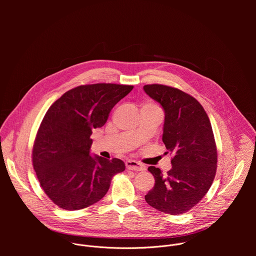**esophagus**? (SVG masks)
Here are the masks:
<instances>
[{"instance_id":"1","label":"esophagus","mask_w":256,"mask_h":256,"mask_svg":"<svg viewBox=\"0 0 256 256\" xmlns=\"http://www.w3.org/2000/svg\"><path fill=\"white\" fill-rule=\"evenodd\" d=\"M126 166L128 170H132V171H142L144 169V165H142L140 163L134 161V160H128L126 162Z\"/></svg>"}]
</instances>
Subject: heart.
Listing matches in <instances>:
<instances>
[{
  "instance_id": "b5f03b06",
  "label": "heart",
  "mask_w": 256,
  "mask_h": 256,
  "mask_svg": "<svg viewBox=\"0 0 256 256\" xmlns=\"http://www.w3.org/2000/svg\"><path fill=\"white\" fill-rule=\"evenodd\" d=\"M140 109H158V110H161L160 107L156 103H154L152 101H146V102H144Z\"/></svg>"
}]
</instances>
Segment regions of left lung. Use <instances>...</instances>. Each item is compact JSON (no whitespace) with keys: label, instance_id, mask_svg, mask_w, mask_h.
I'll return each mask as SVG.
<instances>
[{"label":"left lung","instance_id":"left-lung-1","mask_svg":"<svg viewBox=\"0 0 256 256\" xmlns=\"http://www.w3.org/2000/svg\"><path fill=\"white\" fill-rule=\"evenodd\" d=\"M144 90L164 109L162 140L165 154L173 155L166 174L155 166L148 168L155 186L144 200L162 212L184 214L202 200L214 179L218 153L212 124L202 104L190 94L161 84L144 85Z\"/></svg>","mask_w":256,"mask_h":256}]
</instances>
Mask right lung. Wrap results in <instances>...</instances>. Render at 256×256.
Returning a JSON list of instances; mask_svg holds the SVG:
<instances>
[{"instance_id":"right-lung-1","label":"right lung","mask_w":256,"mask_h":256,"mask_svg":"<svg viewBox=\"0 0 256 256\" xmlns=\"http://www.w3.org/2000/svg\"><path fill=\"white\" fill-rule=\"evenodd\" d=\"M134 86L81 85L66 91L46 112L36 134L32 164L46 194L66 210L88 208L108 192L124 161L89 155L93 128L105 124L114 105Z\"/></svg>"}]
</instances>
